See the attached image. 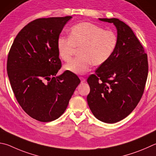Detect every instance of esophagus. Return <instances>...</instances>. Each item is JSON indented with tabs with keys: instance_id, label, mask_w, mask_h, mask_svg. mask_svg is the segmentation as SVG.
<instances>
[{
	"instance_id": "esophagus-1",
	"label": "esophagus",
	"mask_w": 156,
	"mask_h": 156,
	"mask_svg": "<svg viewBox=\"0 0 156 156\" xmlns=\"http://www.w3.org/2000/svg\"><path fill=\"white\" fill-rule=\"evenodd\" d=\"M80 79L81 80V83H84V82L86 81V79L84 78H83V77H80Z\"/></svg>"
}]
</instances>
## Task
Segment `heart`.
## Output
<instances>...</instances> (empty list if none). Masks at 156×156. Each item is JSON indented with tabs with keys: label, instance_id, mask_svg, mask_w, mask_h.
<instances>
[{
	"label": "heart",
	"instance_id": "obj_1",
	"mask_svg": "<svg viewBox=\"0 0 156 156\" xmlns=\"http://www.w3.org/2000/svg\"><path fill=\"white\" fill-rule=\"evenodd\" d=\"M117 45V36L111 30L90 22H80L70 30L69 37H60L57 39V50L62 60L67 62L80 49V57L70 61L64 69L77 75L89 72L92 64L99 66L108 60Z\"/></svg>",
	"mask_w": 156,
	"mask_h": 156
}]
</instances>
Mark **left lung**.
Segmentation results:
<instances>
[{"mask_svg":"<svg viewBox=\"0 0 156 156\" xmlns=\"http://www.w3.org/2000/svg\"><path fill=\"white\" fill-rule=\"evenodd\" d=\"M112 23L117 45L106 63L87 79V102L93 115L106 123L125 119L140 100L148 75L147 55L129 26L117 18H99Z\"/></svg>","mask_w":156,"mask_h":156,"instance_id":"1","label":"left lung"}]
</instances>
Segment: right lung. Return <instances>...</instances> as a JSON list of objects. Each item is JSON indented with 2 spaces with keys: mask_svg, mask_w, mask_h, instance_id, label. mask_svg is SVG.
Listing matches in <instances>:
<instances>
[{
  "mask_svg": "<svg viewBox=\"0 0 156 156\" xmlns=\"http://www.w3.org/2000/svg\"><path fill=\"white\" fill-rule=\"evenodd\" d=\"M72 16L39 18L17 35L8 55L7 70L17 101L30 117L49 122L63 114L80 83L61 69L57 39Z\"/></svg>",
  "mask_w": 156,
  "mask_h": 156,
  "instance_id": "right-lung-1",
  "label": "right lung"
}]
</instances>
